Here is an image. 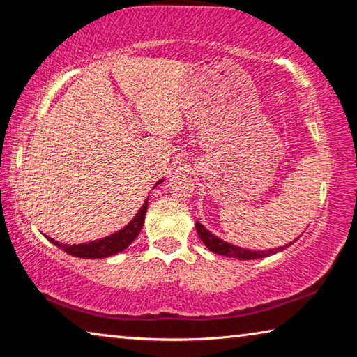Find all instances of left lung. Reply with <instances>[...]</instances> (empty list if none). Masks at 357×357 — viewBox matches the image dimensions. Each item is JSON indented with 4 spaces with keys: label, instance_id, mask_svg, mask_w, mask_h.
<instances>
[{
    "label": "left lung",
    "instance_id": "left-lung-1",
    "mask_svg": "<svg viewBox=\"0 0 357 357\" xmlns=\"http://www.w3.org/2000/svg\"><path fill=\"white\" fill-rule=\"evenodd\" d=\"M195 228H197V233L200 239L204 243V245L208 247L211 252L217 253V255H225V257H231V258H238V259H257V258H264V257H269V255H274L277 252H282L285 250L287 247L291 245L293 243H289L287 245H282V247H277V249H268V250H250V249H244V247H238V245H233L227 243V241H223L220 238H217L215 234H213L209 231V229L204 228L200 222L195 223Z\"/></svg>",
    "mask_w": 357,
    "mask_h": 357
}]
</instances>
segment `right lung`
<instances>
[{"mask_svg": "<svg viewBox=\"0 0 357 357\" xmlns=\"http://www.w3.org/2000/svg\"><path fill=\"white\" fill-rule=\"evenodd\" d=\"M162 181L164 179L157 181L155 185H159ZM146 211H148V200H144L143 206L138 209V213L135 214L134 219H132L123 229H119V231L113 233L107 238L91 241V243L69 245V244H61L59 241H55L53 238H48V236H45V238L50 241L52 244H55L56 247L63 249L66 253H69V255H72V257L94 258V259L112 257V255H116V253H119V252H123L124 249H128L132 241H134L138 234H140L142 227L144 223V215H146Z\"/></svg>", "mask_w": 357, "mask_h": 357, "instance_id": "right-lung-1", "label": "right lung"}]
</instances>
